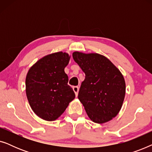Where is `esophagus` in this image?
<instances>
[{"label": "esophagus", "mask_w": 152, "mask_h": 152, "mask_svg": "<svg viewBox=\"0 0 152 152\" xmlns=\"http://www.w3.org/2000/svg\"><path fill=\"white\" fill-rule=\"evenodd\" d=\"M72 88H73L74 92H75V95H76V96H77V95H78V92H79V87H78V86H73V87H72Z\"/></svg>", "instance_id": "1"}]
</instances>
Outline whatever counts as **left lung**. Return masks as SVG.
Segmentation results:
<instances>
[{"label": "left lung", "mask_w": 152, "mask_h": 152, "mask_svg": "<svg viewBox=\"0 0 152 152\" xmlns=\"http://www.w3.org/2000/svg\"><path fill=\"white\" fill-rule=\"evenodd\" d=\"M74 61L85 73L78 98L93 122L102 124L115 118L125 96V82L119 70L104 56L72 53Z\"/></svg>", "instance_id": "1"}]
</instances>
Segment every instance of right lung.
Wrapping results in <instances>:
<instances>
[{
    "label": "right lung",
    "instance_id": "right-lung-1",
    "mask_svg": "<svg viewBox=\"0 0 152 152\" xmlns=\"http://www.w3.org/2000/svg\"><path fill=\"white\" fill-rule=\"evenodd\" d=\"M69 60L66 53L51 54L39 59L27 74L26 88L29 104L35 114L43 120L57 119L75 97L64 72Z\"/></svg>",
    "mask_w": 152,
    "mask_h": 152
}]
</instances>
